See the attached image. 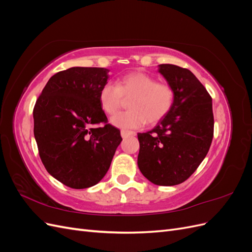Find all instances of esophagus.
<instances>
[{"label": "esophagus", "mask_w": 252, "mask_h": 252, "mask_svg": "<svg viewBox=\"0 0 252 252\" xmlns=\"http://www.w3.org/2000/svg\"><path fill=\"white\" fill-rule=\"evenodd\" d=\"M122 138H127L129 135H135L134 131H129V130H121Z\"/></svg>", "instance_id": "esophagus-1"}]
</instances>
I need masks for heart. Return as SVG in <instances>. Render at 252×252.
<instances>
[{"label":"heart","mask_w":252,"mask_h":252,"mask_svg":"<svg viewBox=\"0 0 252 252\" xmlns=\"http://www.w3.org/2000/svg\"><path fill=\"white\" fill-rule=\"evenodd\" d=\"M128 101L127 111L112 117L111 124L119 128H140L145 123L155 124L165 118L174 104L175 93L168 83L157 82L152 75L134 71L120 79L117 85L106 83L98 93V102L105 113L112 116Z\"/></svg>","instance_id":"b5f03b06"}]
</instances>
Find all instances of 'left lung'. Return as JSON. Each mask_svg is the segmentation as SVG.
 <instances>
[{"label": "left lung", "instance_id": "obj_1", "mask_svg": "<svg viewBox=\"0 0 252 252\" xmlns=\"http://www.w3.org/2000/svg\"><path fill=\"white\" fill-rule=\"evenodd\" d=\"M158 72L173 87L174 104L152 130L138 133V166L154 184L173 186L186 181L208 154L215 126L212 98L186 68L161 64Z\"/></svg>", "mask_w": 252, "mask_h": 252}]
</instances>
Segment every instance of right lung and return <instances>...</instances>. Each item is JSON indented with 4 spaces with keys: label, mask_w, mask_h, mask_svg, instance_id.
<instances>
[{
    "label": "right lung",
    "mask_w": 252,
    "mask_h": 252,
    "mask_svg": "<svg viewBox=\"0 0 252 252\" xmlns=\"http://www.w3.org/2000/svg\"><path fill=\"white\" fill-rule=\"evenodd\" d=\"M108 69L72 67L49 79L33 108V133L45 168L64 185L83 189L108 171L121 132L98 102ZM102 123L101 127L94 125Z\"/></svg>",
    "instance_id": "add662e5"
}]
</instances>
